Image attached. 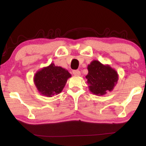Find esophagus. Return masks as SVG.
<instances>
[{"label": "esophagus", "instance_id": "esophagus-1", "mask_svg": "<svg viewBox=\"0 0 146 146\" xmlns=\"http://www.w3.org/2000/svg\"><path fill=\"white\" fill-rule=\"evenodd\" d=\"M73 74L75 76H79L80 75V71L79 70H73Z\"/></svg>", "mask_w": 146, "mask_h": 146}]
</instances>
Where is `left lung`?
I'll return each mask as SVG.
<instances>
[{"label": "left lung", "mask_w": 146, "mask_h": 146, "mask_svg": "<svg viewBox=\"0 0 146 146\" xmlns=\"http://www.w3.org/2000/svg\"><path fill=\"white\" fill-rule=\"evenodd\" d=\"M88 74L86 76L89 90L96 95H104L111 91L117 83V71L109 65H104L98 60H93L88 66Z\"/></svg>", "instance_id": "obj_1"}]
</instances>
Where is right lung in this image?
Listing matches in <instances>:
<instances>
[{
    "mask_svg": "<svg viewBox=\"0 0 146 146\" xmlns=\"http://www.w3.org/2000/svg\"><path fill=\"white\" fill-rule=\"evenodd\" d=\"M71 76L68 70L51 63L48 67L38 71L33 80L39 93L45 97H51L62 91Z\"/></svg>",
    "mask_w": 146,
    "mask_h": 146,
    "instance_id": "add662e5",
    "label": "right lung"
}]
</instances>
